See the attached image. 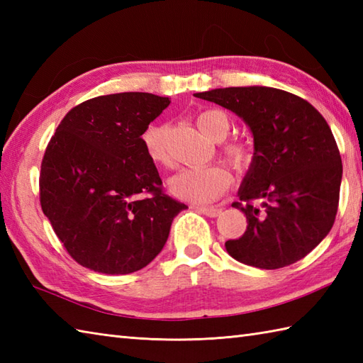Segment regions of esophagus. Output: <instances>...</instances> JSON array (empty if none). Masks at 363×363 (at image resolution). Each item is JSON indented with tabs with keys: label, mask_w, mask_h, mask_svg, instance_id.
<instances>
[{
	"label": "esophagus",
	"mask_w": 363,
	"mask_h": 363,
	"mask_svg": "<svg viewBox=\"0 0 363 363\" xmlns=\"http://www.w3.org/2000/svg\"><path fill=\"white\" fill-rule=\"evenodd\" d=\"M198 212H201L204 215H207V217H218V215L221 213V209H218V207H206V206H198L196 207Z\"/></svg>",
	"instance_id": "34e87169"
}]
</instances>
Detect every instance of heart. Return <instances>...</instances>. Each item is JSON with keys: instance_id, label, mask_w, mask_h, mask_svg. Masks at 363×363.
Returning <instances> with one entry per match:
<instances>
[{"instance_id": "1", "label": "heart", "mask_w": 363, "mask_h": 363, "mask_svg": "<svg viewBox=\"0 0 363 363\" xmlns=\"http://www.w3.org/2000/svg\"><path fill=\"white\" fill-rule=\"evenodd\" d=\"M196 126L215 142H221V154L238 172L250 167L252 160L251 148L240 140H225L233 128L228 112L207 109L196 115ZM142 146L154 165L169 167L172 156L168 151V126L165 123H151L142 133ZM233 176L225 167L209 165L184 168L168 182L169 191L179 199L190 203H211L229 189Z\"/></svg>"}]
</instances>
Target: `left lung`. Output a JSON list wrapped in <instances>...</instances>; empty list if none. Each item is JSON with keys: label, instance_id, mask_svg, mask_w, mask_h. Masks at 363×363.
<instances>
[{"label": "left lung", "instance_id": "1", "mask_svg": "<svg viewBox=\"0 0 363 363\" xmlns=\"http://www.w3.org/2000/svg\"><path fill=\"white\" fill-rule=\"evenodd\" d=\"M196 98L235 112L254 135V157L238 201L245 234L225 243L245 265L277 269L306 257L334 226L342 157L315 107L272 87L215 89Z\"/></svg>", "mask_w": 363, "mask_h": 363}]
</instances>
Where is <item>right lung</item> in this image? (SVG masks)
I'll return each mask as SVG.
<instances>
[{
	"mask_svg": "<svg viewBox=\"0 0 363 363\" xmlns=\"http://www.w3.org/2000/svg\"><path fill=\"white\" fill-rule=\"evenodd\" d=\"M169 99L125 91L87 99L64 117L40 167V206L79 265L104 274L142 269L164 248L184 203L168 196L142 133Z\"/></svg>",
	"mask_w": 363,
	"mask_h": 363,
	"instance_id": "add662e5",
	"label": "right lung"
}]
</instances>
